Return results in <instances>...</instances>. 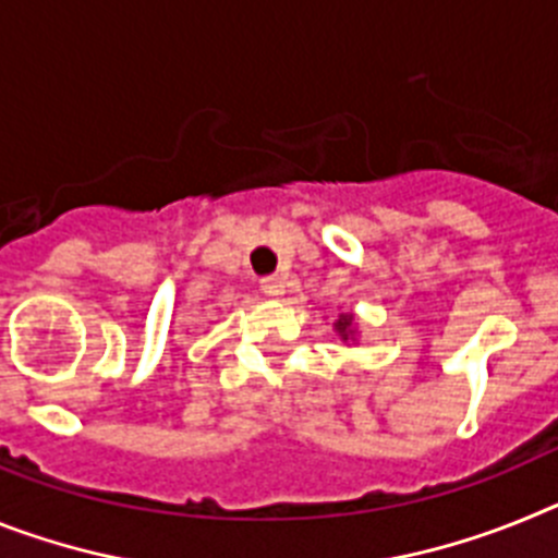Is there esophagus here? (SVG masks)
<instances>
[{
  "label": "esophagus",
  "mask_w": 558,
  "mask_h": 558,
  "mask_svg": "<svg viewBox=\"0 0 558 558\" xmlns=\"http://www.w3.org/2000/svg\"><path fill=\"white\" fill-rule=\"evenodd\" d=\"M260 289H264L269 298H280V294L286 292V280L278 278V275H272V278L260 280Z\"/></svg>",
  "instance_id": "1"
}]
</instances>
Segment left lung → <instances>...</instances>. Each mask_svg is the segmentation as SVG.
I'll return each mask as SVG.
<instances>
[{"mask_svg":"<svg viewBox=\"0 0 558 558\" xmlns=\"http://www.w3.org/2000/svg\"><path fill=\"white\" fill-rule=\"evenodd\" d=\"M333 328H337L339 337H342V339H353V333H356V331H353V317H351V314H339V319H337V323H333Z\"/></svg>","mask_w":558,"mask_h":558,"instance_id":"left-lung-1","label":"left lung"}]
</instances>
